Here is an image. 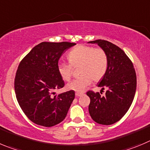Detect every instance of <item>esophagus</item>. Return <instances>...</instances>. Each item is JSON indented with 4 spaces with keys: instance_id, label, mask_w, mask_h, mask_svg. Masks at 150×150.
<instances>
[{
    "instance_id": "1",
    "label": "esophagus",
    "mask_w": 150,
    "mask_h": 150,
    "mask_svg": "<svg viewBox=\"0 0 150 150\" xmlns=\"http://www.w3.org/2000/svg\"><path fill=\"white\" fill-rule=\"evenodd\" d=\"M83 95V93H81V92H75V96L77 97H80V96H82Z\"/></svg>"
}]
</instances>
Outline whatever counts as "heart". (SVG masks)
Wrapping results in <instances>:
<instances>
[{
    "label": "heart",
    "instance_id": "1",
    "mask_svg": "<svg viewBox=\"0 0 150 150\" xmlns=\"http://www.w3.org/2000/svg\"><path fill=\"white\" fill-rule=\"evenodd\" d=\"M69 64L59 63L58 72L64 81H69L73 72L72 67L78 68L80 75L67 84L69 90L82 92L92 81H98L107 72L108 68V56L101 48H94L90 46L78 45L67 54Z\"/></svg>",
    "mask_w": 150,
    "mask_h": 150
}]
</instances>
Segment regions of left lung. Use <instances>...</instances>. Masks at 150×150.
<instances>
[{
    "label": "left lung",
    "mask_w": 150,
    "mask_h": 150,
    "mask_svg": "<svg viewBox=\"0 0 150 150\" xmlns=\"http://www.w3.org/2000/svg\"><path fill=\"white\" fill-rule=\"evenodd\" d=\"M89 43H97L108 56L107 72L98 84L107 92L103 96L101 92H86L90 98L89 114L98 124L110 125L121 120L132 104L136 91V73L131 60L120 47L104 40Z\"/></svg>",
    "instance_id": "1"
}]
</instances>
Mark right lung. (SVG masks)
<instances>
[{
    "mask_svg": "<svg viewBox=\"0 0 150 150\" xmlns=\"http://www.w3.org/2000/svg\"><path fill=\"white\" fill-rule=\"evenodd\" d=\"M75 43L42 42L21 61L15 78V92L21 108L30 121L46 127L59 124L67 116L75 91L54 96L64 86L58 72L63 53Z\"/></svg>",
    "mask_w": 150,
    "mask_h": 150,
    "instance_id": "obj_1",
    "label": "right lung"
}]
</instances>
